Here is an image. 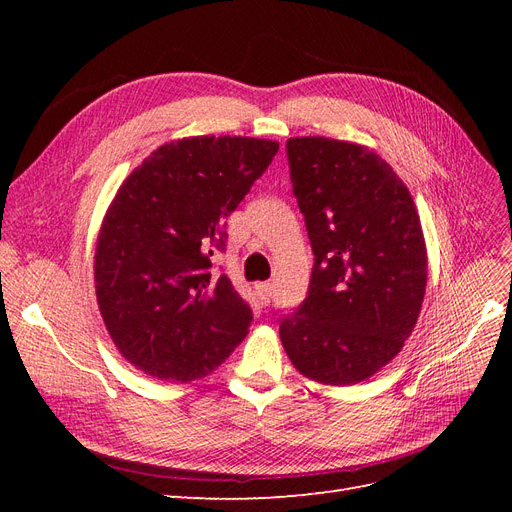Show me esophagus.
<instances>
[{
	"label": "esophagus",
	"instance_id": "esophagus-1",
	"mask_svg": "<svg viewBox=\"0 0 512 512\" xmlns=\"http://www.w3.org/2000/svg\"><path fill=\"white\" fill-rule=\"evenodd\" d=\"M254 288H256V292H258L260 301L267 305V303L271 301V294H273V284H271V282H258Z\"/></svg>",
	"mask_w": 512,
	"mask_h": 512
}]
</instances>
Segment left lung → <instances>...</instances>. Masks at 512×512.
<instances>
[{
  "instance_id": "1",
  "label": "left lung",
  "mask_w": 512,
  "mask_h": 512,
  "mask_svg": "<svg viewBox=\"0 0 512 512\" xmlns=\"http://www.w3.org/2000/svg\"><path fill=\"white\" fill-rule=\"evenodd\" d=\"M286 151L316 258L307 299L280 320L282 344L309 380L363 382L395 359L421 314V220L404 181L371 149L301 136Z\"/></svg>"
}]
</instances>
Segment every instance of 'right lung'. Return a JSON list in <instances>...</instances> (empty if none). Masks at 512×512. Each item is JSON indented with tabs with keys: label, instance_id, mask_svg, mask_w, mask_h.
Instances as JSON below:
<instances>
[{
	"label": "right lung",
	"instance_id": "obj_1",
	"mask_svg": "<svg viewBox=\"0 0 512 512\" xmlns=\"http://www.w3.org/2000/svg\"><path fill=\"white\" fill-rule=\"evenodd\" d=\"M280 149L247 136H190L136 166L96 245V297L121 356L162 382L209 376L247 335L252 309L211 273L226 218Z\"/></svg>",
	"mask_w": 512,
	"mask_h": 512
}]
</instances>
